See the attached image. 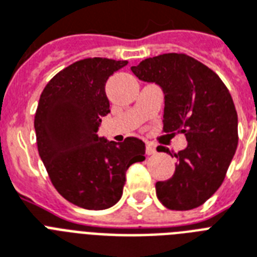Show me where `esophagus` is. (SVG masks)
<instances>
[{"label": "esophagus", "instance_id": "obj_1", "mask_svg": "<svg viewBox=\"0 0 257 257\" xmlns=\"http://www.w3.org/2000/svg\"><path fill=\"white\" fill-rule=\"evenodd\" d=\"M145 152H147V155H148V156H151V155H155V153H156V147H155V144H152V143H147Z\"/></svg>", "mask_w": 257, "mask_h": 257}]
</instances>
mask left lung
<instances>
[{
	"label": "left lung",
	"instance_id": "obj_1",
	"mask_svg": "<svg viewBox=\"0 0 257 257\" xmlns=\"http://www.w3.org/2000/svg\"><path fill=\"white\" fill-rule=\"evenodd\" d=\"M131 70L141 81L163 89V129L173 136L184 133L188 141L187 148L175 153L173 176L156 183L157 197L173 211L200 207L219 189L237 148L231 93L213 70L183 53L145 58Z\"/></svg>",
	"mask_w": 257,
	"mask_h": 257
}]
</instances>
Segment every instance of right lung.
Listing matches in <instances>:
<instances>
[{
  "mask_svg": "<svg viewBox=\"0 0 257 257\" xmlns=\"http://www.w3.org/2000/svg\"><path fill=\"white\" fill-rule=\"evenodd\" d=\"M128 61L84 58L54 76L38 101L34 129L38 153L60 195L77 207L101 211L121 199L126 169L145 160V144L98 137L109 100L105 84Z\"/></svg>",
  "mask_w": 257,
  "mask_h": 257,
  "instance_id": "right-lung-1",
  "label": "right lung"
}]
</instances>
